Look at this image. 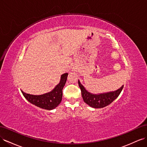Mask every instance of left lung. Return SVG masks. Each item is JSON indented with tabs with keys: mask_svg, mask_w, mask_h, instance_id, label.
I'll list each match as a JSON object with an SVG mask.
<instances>
[{
	"mask_svg": "<svg viewBox=\"0 0 147 147\" xmlns=\"http://www.w3.org/2000/svg\"><path fill=\"white\" fill-rule=\"evenodd\" d=\"M78 85L81 90L83 101L90 106L94 108H102L111 104L118 97L123 89L124 85L114 92H111L101 94H92L86 91L78 80Z\"/></svg>",
	"mask_w": 147,
	"mask_h": 147,
	"instance_id": "8db88e82",
	"label": "left lung"
}]
</instances>
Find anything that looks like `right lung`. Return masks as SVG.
<instances>
[{"mask_svg":"<svg viewBox=\"0 0 147 147\" xmlns=\"http://www.w3.org/2000/svg\"><path fill=\"white\" fill-rule=\"evenodd\" d=\"M68 74H62L60 82L55 86L51 92L41 95H33L24 93L22 91L23 96L31 104L39 108L47 110H52L60 104L62 98V90L65 84Z\"/></svg>","mask_w":147,"mask_h":147,"instance_id":"obj_1","label":"right lung"}]
</instances>
